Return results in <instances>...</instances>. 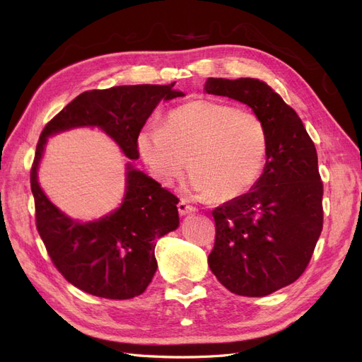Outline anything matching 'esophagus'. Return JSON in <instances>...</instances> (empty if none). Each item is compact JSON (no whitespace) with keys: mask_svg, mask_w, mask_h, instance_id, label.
<instances>
[{"mask_svg":"<svg viewBox=\"0 0 362 362\" xmlns=\"http://www.w3.org/2000/svg\"><path fill=\"white\" fill-rule=\"evenodd\" d=\"M178 211H180L181 216H185V214H189V213H194V211H196V206L187 204V201L181 199V201L178 202Z\"/></svg>","mask_w":362,"mask_h":362,"instance_id":"1","label":"esophagus"}]
</instances>
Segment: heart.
Listing matches in <instances>:
<instances>
[{
  "label": "heart",
  "instance_id": "obj_1",
  "mask_svg": "<svg viewBox=\"0 0 362 362\" xmlns=\"http://www.w3.org/2000/svg\"><path fill=\"white\" fill-rule=\"evenodd\" d=\"M267 149L257 113L213 100L175 107L163 127H145L137 136V151L154 180L170 185L190 164L192 189L217 202L235 199L257 182Z\"/></svg>",
  "mask_w": 362,
  "mask_h": 362
}]
</instances>
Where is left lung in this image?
Listing matches in <instances>:
<instances>
[{
	"mask_svg": "<svg viewBox=\"0 0 362 362\" xmlns=\"http://www.w3.org/2000/svg\"><path fill=\"white\" fill-rule=\"evenodd\" d=\"M206 93L249 105L267 131L264 172L250 192L213 210L208 266L225 288L261 298L308 267L323 228V182L314 141L300 117L266 83L208 78Z\"/></svg>",
	"mask_w": 362,
	"mask_h": 362,
	"instance_id": "8db88e82",
	"label": "left lung"
}]
</instances>
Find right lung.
<instances>
[{"mask_svg": "<svg viewBox=\"0 0 362 362\" xmlns=\"http://www.w3.org/2000/svg\"><path fill=\"white\" fill-rule=\"evenodd\" d=\"M173 86H117L83 92L49 120L39 137L30 170L39 235L64 279L98 298L131 299L146 290L157 270V240L180 225V199L128 164L122 205L98 222H74L48 201L37 182L47 137L74 127H100L129 160H137V136L154 108L163 100L184 95Z\"/></svg>", "mask_w": 362, "mask_h": 362, "instance_id": "right-lung-1", "label": "right lung"}]
</instances>
